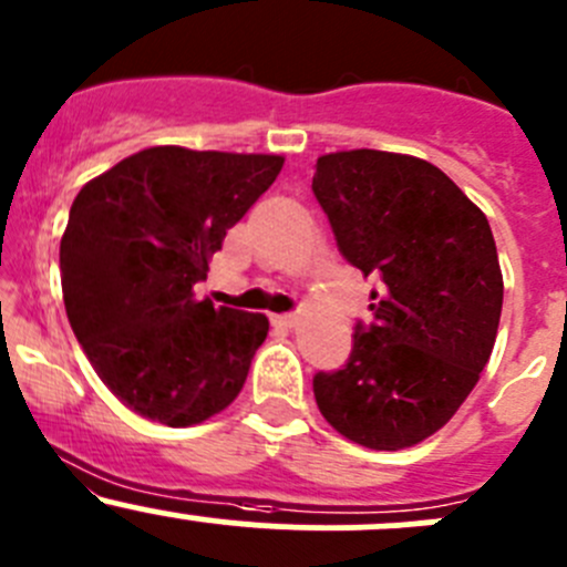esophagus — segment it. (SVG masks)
<instances>
[{"label":"esophagus","instance_id":"obj_1","mask_svg":"<svg viewBox=\"0 0 567 567\" xmlns=\"http://www.w3.org/2000/svg\"><path fill=\"white\" fill-rule=\"evenodd\" d=\"M274 323L282 326V329H296L299 318H296V315H277V318H274Z\"/></svg>","mask_w":567,"mask_h":567}]
</instances>
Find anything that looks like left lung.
<instances>
[{
	"mask_svg": "<svg viewBox=\"0 0 567 567\" xmlns=\"http://www.w3.org/2000/svg\"><path fill=\"white\" fill-rule=\"evenodd\" d=\"M312 193L350 266L374 279L372 323L350 359L318 372L323 419L353 443L399 451L451 421L478 383L503 312V274L478 206L408 154H326Z\"/></svg>",
	"mask_w": 567,
	"mask_h": 567,
	"instance_id": "obj_1",
	"label": "left lung"
}]
</instances>
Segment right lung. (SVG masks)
Instances as JSON below:
<instances>
[{"instance_id": "obj_1", "label": "right lung", "mask_w": 567, "mask_h": 567, "mask_svg": "<svg viewBox=\"0 0 567 567\" xmlns=\"http://www.w3.org/2000/svg\"><path fill=\"white\" fill-rule=\"evenodd\" d=\"M282 163L152 146L75 195L59 247L64 309L100 380L143 419L193 426L241 391L266 315L193 288Z\"/></svg>"}]
</instances>
